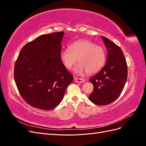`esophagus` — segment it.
I'll list each match as a JSON object with an SVG mask.
<instances>
[{"label":"esophagus","mask_w":146,"mask_h":146,"mask_svg":"<svg viewBox=\"0 0 146 146\" xmlns=\"http://www.w3.org/2000/svg\"><path fill=\"white\" fill-rule=\"evenodd\" d=\"M74 80L77 83H84L85 82V80L83 78H79L77 77H74Z\"/></svg>","instance_id":"obj_1"}]
</instances>
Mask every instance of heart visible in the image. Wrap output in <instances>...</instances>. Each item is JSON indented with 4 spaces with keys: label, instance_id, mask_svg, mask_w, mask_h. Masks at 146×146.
Instances as JSON below:
<instances>
[{
    "label": "heart",
    "instance_id": "1",
    "mask_svg": "<svg viewBox=\"0 0 146 146\" xmlns=\"http://www.w3.org/2000/svg\"><path fill=\"white\" fill-rule=\"evenodd\" d=\"M60 58L65 67L70 69L79 63L74 69L77 75L94 73L99 71L104 66L106 54L101 46L89 40H79L71 44L69 48H65L60 52Z\"/></svg>",
    "mask_w": 146,
    "mask_h": 146
}]
</instances>
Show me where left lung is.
I'll use <instances>...</instances> for the list:
<instances>
[{"mask_svg":"<svg viewBox=\"0 0 146 146\" xmlns=\"http://www.w3.org/2000/svg\"><path fill=\"white\" fill-rule=\"evenodd\" d=\"M101 37L107 48V62L90 80L94 90L89 99L96 105H106L112 103L121 94L127 78V65L121 48L108 38Z\"/></svg>","mask_w":146,"mask_h":146,"instance_id":"obj_1","label":"left lung"}]
</instances>
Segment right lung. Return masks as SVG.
Wrapping results in <instances>:
<instances>
[{
	"label": "right lung",
	"mask_w": 146,
	"mask_h": 146,
	"mask_svg": "<svg viewBox=\"0 0 146 146\" xmlns=\"http://www.w3.org/2000/svg\"><path fill=\"white\" fill-rule=\"evenodd\" d=\"M63 32L46 34L25 44L15 66L14 78L21 96L32 107H56L73 80L60 58Z\"/></svg>",
	"instance_id": "right-lung-1"
}]
</instances>
